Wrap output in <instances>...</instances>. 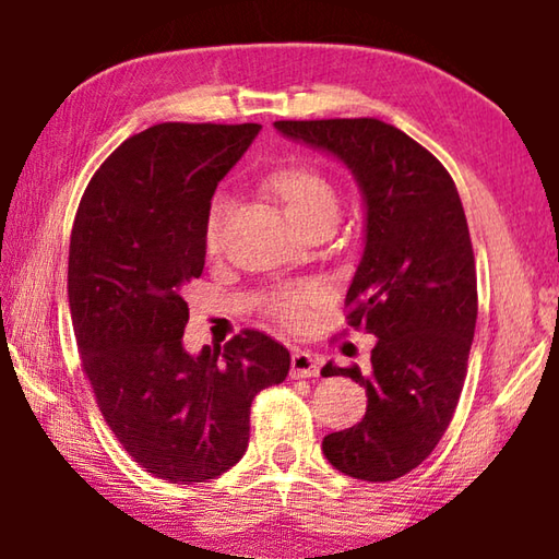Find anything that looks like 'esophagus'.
<instances>
[{"label": "esophagus", "mask_w": 559, "mask_h": 559, "mask_svg": "<svg viewBox=\"0 0 559 559\" xmlns=\"http://www.w3.org/2000/svg\"><path fill=\"white\" fill-rule=\"evenodd\" d=\"M320 362L316 355H310L308 349H293L290 355V377L293 380H302V377H318Z\"/></svg>", "instance_id": "1"}]
</instances>
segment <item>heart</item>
I'll list each match as a JSON object with an SVG mask.
<instances>
[{
  "label": "heart",
  "mask_w": 559,
  "mask_h": 559,
  "mask_svg": "<svg viewBox=\"0 0 559 559\" xmlns=\"http://www.w3.org/2000/svg\"><path fill=\"white\" fill-rule=\"evenodd\" d=\"M261 189L273 202H278L288 222L302 229L318 219H335L337 214V194L330 179L318 167L308 163H283L271 167L261 177ZM222 214L224 204L214 200L204 216L202 241L204 249L214 253L219 249L222 234ZM320 298L316 286H290L273 293L269 300L271 316L281 320L283 325H300L306 318V308Z\"/></svg>",
  "instance_id": "b5f03b06"
}]
</instances>
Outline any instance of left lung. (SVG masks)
I'll use <instances>...</instances> for the list:
<instances>
[{
	"mask_svg": "<svg viewBox=\"0 0 559 559\" xmlns=\"http://www.w3.org/2000/svg\"><path fill=\"white\" fill-rule=\"evenodd\" d=\"M278 132L345 163L365 197V253L349 283L347 325L377 337L370 372L328 362L365 386L355 427L323 453L359 480L384 484L437 449L456 412L478 316L476 259L451 175L427 147L377 118L276 120Z\"/></svg>",
	"mask_w": 559,
	"mask_h": 559,
	"instance_id": "8db88e82",
	"label": "left lung"
}]
</instances>
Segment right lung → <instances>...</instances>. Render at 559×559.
Segmentation results:
<instances>
[{"mask_svg": "<svg viewBox=\"0 0 559 559\" xmlns=\"http://www.w3.org/2000/svg\"><path fill=\"white\" fill-rule=\"evenodd\" d=\"M261 126L159 122L128 138L75 212L69 306L103 419L138 466L204 484L249 447L251 402L290 355L259 330L189 355L185 286L204 269V216Z\"/></svg>", "mask_w": 559, "mask_h": 559, "instance_id": "obj_1", "label": "right lung"}]
</instances>
